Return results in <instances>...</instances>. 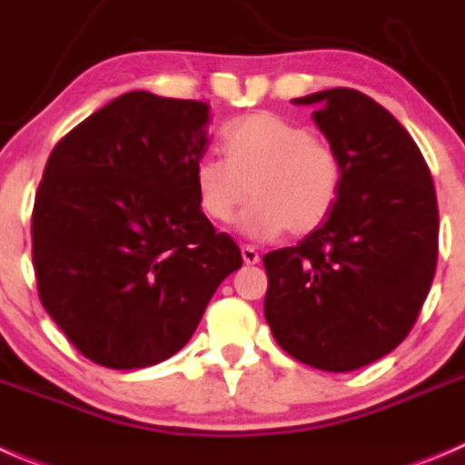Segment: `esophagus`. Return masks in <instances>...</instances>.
Listing matches in <instances>:
<instances>
[{
  "mask_svg": "<svg viewBox=\"0 0 465 465\" xmlns=\"http://www.w3.org/2000/svg\"><path fill=\"white\" fill-rule=\"evenodd\" d=\"M241 254H242V261H245L247 265L259 263V252H256L252 245H242L241 247Z\"/></svg>",
  "mask_w": 465,
  "mask_h": 465,
  "instance_id": "34e87169",
  "label": "esophagus"
}]
</instances>
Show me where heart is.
I'll return each instance as SVG.
<instances>
[{
  "label": "heart",
  "mask_w": 465,
  "mask_h": 465,
  "mask_svg": "<svg viewBox=\"0 0 465 465\" xmlns=\"http://www.w3.org/2000/svg\"><path fill=\"white\" fill-rule=\"evenodd\" d=\"M224 159L202 154L193 165V186L202 213L229 223L247 200L241 227L268 241L282 232L306 236L327 223L342 188L336 147L313 136L306 124L277 113H252L223 132Z\"/></svg>",
  "instance_id": "obj_1"
}]
</instances>
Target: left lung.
Here are the masks:
<instances>
[{"label":"left lung","instance_id":"1","mask_svg":"<svg viewBox=\"0 0 465 465\" xmlns=\"http://www.w3.org/2000/svg\"><path fill=\"white\" fill-rule=\"evenodd\" d=\"M292 102L320 104L313 120L341 154L342 188L322 227L263 256L265 320L292 359L350 372L395 350L425 304L439 259L434 182L407 129L368 94Z\"/></svg>","mask_w":465,"mask_h":465}]
</instances>
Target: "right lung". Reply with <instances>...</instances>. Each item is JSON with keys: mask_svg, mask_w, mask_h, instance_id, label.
<instances>
[{"mask_svg": "<svg viewBox=\"0 0 465 465\" xmlns=\"http://www.w3.org/2000/svg\"><path fill=\"white\" fill-rule=\"evenodd\" d=\"M209 106L134 90L56 143L31 215L45 311L90 361L134 371L177 354L242 265L197 204Z\"/></svg>", "mask_w": 465, "mask_h": 465, "instance_id": "add662e5", "label": "right lung"}]
</instances>
